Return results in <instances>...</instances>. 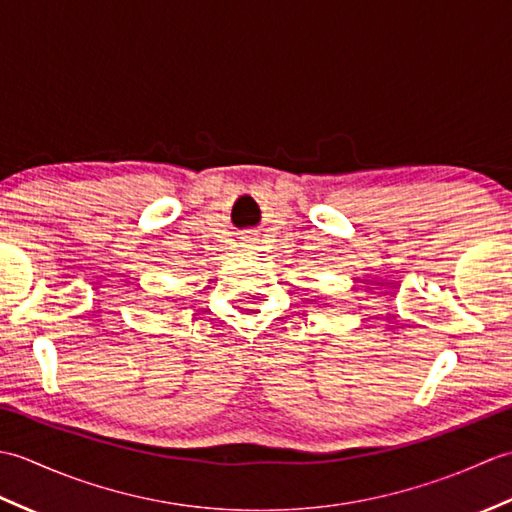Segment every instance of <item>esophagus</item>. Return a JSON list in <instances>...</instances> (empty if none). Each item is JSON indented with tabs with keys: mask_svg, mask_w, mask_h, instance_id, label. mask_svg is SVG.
Returning <instances> with one entry per match:
<instances>
[{
	"mask_svg": "<svg viewBox=\"0 0 512 512\" xmlns=\"http://www.w3.org/2000/svg\"><path fill=\"white\" fill-rule=\"evenodd\" d=\"M253 244V237H244V246H250Z\"/></svg>",
	"mask_w": 512,
	"mask_h": 512,
	"instance_id": "esophagus-1",
	"label": "esophagus"
}]
</instances>
